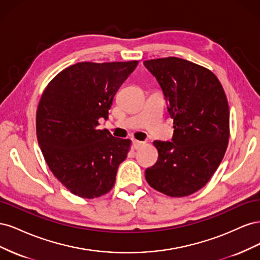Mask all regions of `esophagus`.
<instances>
[{
    "label": "esophagus",
    "mask_w": 260,
    "mask_h": 260,
    "mask_svg": "<svg viewBox=\"0 0 260 260\" xmlns=\"http://www.w3.org/2000/svg\"><path fill=\"white\" fill-rule=\"evenodd\" d=\"M132 143H133V147H135L136 149L144 145V142H142V141H138V140H133Z\"/></svg>",
    "instance_id": "obj_1"
}]
</instances>
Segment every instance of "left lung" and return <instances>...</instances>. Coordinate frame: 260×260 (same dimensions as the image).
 I'll use <instances>...</instances> for the list:
<instances>
[{
  "mask_svg": "<svg viewBox=\"0 0 260 260\" xmlns=\"http://www.w3.org/2000/svg\"><path fill=\"white\" fill-rule=\"evenodd\" d=\"M174 119L171 142L154 141L158 160L145 170L156 191L182 198L215 174L229 142L230 112L221 83L210 70L178 57L145 60Z\"/></svg>",
  "mask_w": 260,
  "mask_h": 260,
  "instance_id": "obj_1",
  "label": "left lung"
}]
</instances>
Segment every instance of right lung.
Listing matches in <instances>:
<instances>
[{
    "instance_id": "obj_1",
    "label": "right lung",
    "mask_w": 260,
    "mask_h": 260,
    "mask_svg": "<svg viewBox=\"0 0 260 260\" xmlns=\"http://www.w3.org/2000/svg\"><path fill=\"white\" fill-rule=\"evenodd\" d=\"M138 60L82 61L46 86L37 111V137L53 175L75 195L94 199L113 188L130 140L98 129Z\"/></svg>"
}]
</instances>
